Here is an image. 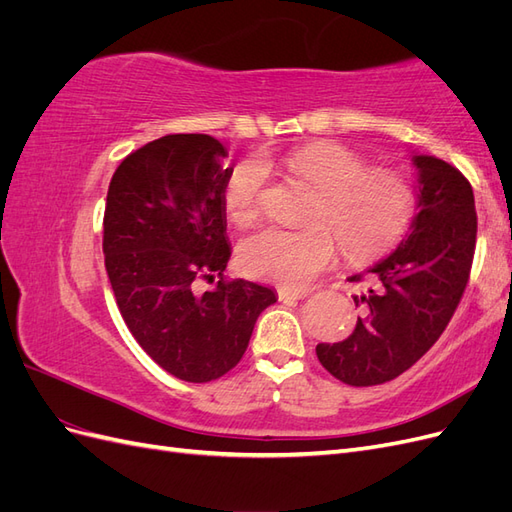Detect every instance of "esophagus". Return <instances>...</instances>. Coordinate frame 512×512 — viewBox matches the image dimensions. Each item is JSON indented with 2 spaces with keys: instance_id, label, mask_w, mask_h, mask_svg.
<instances>
[{
  "instance_id": "1",
  "label": "esophagus",
  "mask_w": 512,
  "mask_h": 512,
  "mask_svg": "<svg viewBox=\"0 0 512 512\" xmlns=\"http://www.w3.org/2000/svg\"><path fill=\"white\" fill-rule=\"evenodd\" d=\"M309 292H312L309 288H280V290H277V297H280L282 301H286V299H305Z\"/></svg>"
}]
</instances>
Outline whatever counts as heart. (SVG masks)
Listing matches in <instances>:
<instances>
[{
  "label": "heart",
  "mask_w": 512,
  "mask_h": 512,
  "mask_svg": "<svg viewBox=\"0 0 512 512\" xmlns=\"http://www.w3.org/2000/svg\"><path fill=\"white\" fill-rule=\"evenodd\" d=\"M288 173L316 190L309 226L260 228L239 243L241 269L260 280L303 288L337 258V241L352 260L389 250L404 235L412 213V185L395 170L365 168L354 151L312 143L284 158ZM267 170L258 160L239 164L226 183L224 205L232 222L250 224L260 211Z\"/></svg>",
  "instance_id": "obj_1"
}]
</instances>
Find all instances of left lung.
Listing matches in <instances>:
<instances>
[{
  "label": "left lung",
  "instance_id": "1",
  "mask_svg": "<svg viewBox=\"0 0 512 512\" xmlns=\"http://www.w3.org/2000/svg\"><path fill=\"white\" fill-rule=\"evenodd\" d=\"M416 215L397 250L367 273L376 286L344 342L318 344L322 367L350 386H374L404 374L438 342L466 290L476 209L468 179L436 156L412 153Z\"/></svg>",
  "mask_w": 512,
  "mask_h": 512
}]
</instances>
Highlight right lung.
Returning <instances> with one entry per match:
<instances>
[{
    "label": "right lung",
    "mask_w": 512,
    "mask_h": 512,
    "mask_svg": "<svg viewBox=\"0 0 512 512\" xmlns=\"http://www.w3.org/2000/svg\"><path fill=\"white\" fill-rule=\"evenodd\" d=\"M226 145L209 134H168L119 164L104 211V265L119 312L168 374L209 382L235 367L273 288L224 280L230 260ZM219 277L200 293L198 279Z\"/></svg>",
    "instance_id": "right-lung-1"
}]
</instances>
